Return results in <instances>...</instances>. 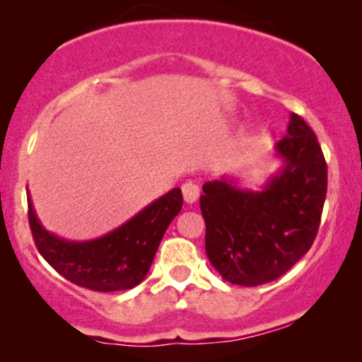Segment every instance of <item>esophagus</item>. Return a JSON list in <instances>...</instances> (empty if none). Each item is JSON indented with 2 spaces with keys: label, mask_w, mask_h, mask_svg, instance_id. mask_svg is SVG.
Returning <instances> with one entry per match:
<instances>
[{
  "label": "esophagus",
  "mask_w": 362,
  "mask_h": 362,
  "mask_svg": "<svg viewBox=\"0 0 362 362\" xmlns=\"http://www.w3.org/2000/svg\"><path fill=\"white\" fill-rule=\"evenodd\" d=\"M181 191L182 197H185L187 204H192V202H196L197 197H199V186H197L194 181H186L185 185L181 186Z\"/></svg>",
  "instance_id": "34e87169"
}]
</instances>
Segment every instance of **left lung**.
<instances>
[{
    "label": "left lung",
    "mask_w": 362,
    "mask_h": 362,
    "mask_svg": "<svg viewBox=\"0 0 362 362\" xmlns=\"http://www.w3.org/2000/svg\"><path fill=\"white\" fill-rule=\"evenodd\" d=\"M284 168L262 191L232 180L202 186L206 254L222 279L257 286L288 272L313 245L328 187V166L313 130L296 113L276 143Z\"/></svg>",
    "instance_id": "1"
}]
</instances>
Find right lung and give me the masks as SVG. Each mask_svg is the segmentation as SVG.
Wrapping results in <instances>:
<instances>
[{
	"label": "right lung",
	"mask_w": 362,
	"mask_h": 362,
	"mask_svg": "<svg viewBox=\"0 0 362 362\" xmlns=\"http://www.w3.org/2000/svg\"><path fill=\"white\" fill-rule=\"evenodd\" d=\"M181 207V189L175 187L107 235L71 242L44 229L28 192L29 227L39 254L64 279L93 291L130 290L141 284Z\"/></svg>",
	"instance_id": "add662e5"
}]
</instances>
